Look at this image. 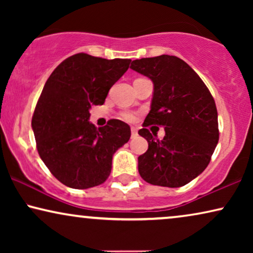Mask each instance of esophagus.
<instances>
[{"label":"esophagus","mask_w":253,"mask_h":253,"mask_svg":"<svg viewBox=\"0 0 253 253\" xmlns=\"http://www.w3.org/2000/svg\"><path fill=\"white\" fill-rule=\"evenodd\" d=\"M137 134H138V132H137L136 127H131V138L137 137Z\"/></svg>","instance_id":"34e87169"}]
</instances>
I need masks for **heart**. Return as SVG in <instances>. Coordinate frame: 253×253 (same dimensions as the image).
Here are the masks:
<instances>
[{"label": "heart", "instance_id": "b5f03b06", "mask_svg": "<svg viewBox=\"0 0 253 253\" xmlns=\"http://www.w3.org/2000/svg\"><path fill=\"white\" fill-rule=\"evenodd\" d=\"M120 116H121V119L124 120V121H126V122H133V121L136 120V116H134L133 114L130 113V112L121 113Z\"/></svg>", "mask_w": 253, "mask_h": 253}]
</instances>
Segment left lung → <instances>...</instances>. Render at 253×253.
I'll list each match as a JSON object with an SVG mask.
<instances>
[{
	"label": "left lung",
	"mask_w": 253,
	"mask_h": 253,
	"mask_svg": "<svg viewBox=\"0 0 253 253\" xmlns=\"http://www.w3.org/2000/svg\"><path fill=\"white\" fill-rule=\"evenodd\" d=\"M131 69L153 82L151 110L138 131L148 150L138 158V171L153 185L179 188L205 170L217 141L219 126L214 99L196 71L170 55L134 60ZM165 127L155 141L146 126Z\"/></svg>",
	"instance_id": "1"
}]
</instances>
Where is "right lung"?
I'll return each instance as SVG.
<instances>
[{
	"mask_svg": "<svg viewBox=\"0 0 253 253\" xmlns=\"http://www.w3.org/2000/svg\"><path fill=\"white\" fill-rule=\"evenodd\" d=\"M130 62L79 53L62 62L43 86L32 117L37 148L51 174L69 188L102 184L114 153L130 139V126L122 121L101 127L88 121L91 106L103 105Z\"/></svg>",
	"mask_w": 253,
	"mask_h": 253,
	"instance_id": "obj_1",
	"label": "right lung"
}]
</instances>
